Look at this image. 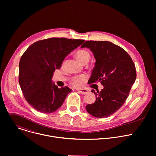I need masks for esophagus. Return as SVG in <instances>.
Returning a JSON list of instances; mask_svg holds the SVG:
<instances>
[{"label":"esophagus","instance_id":"1","mask_svg":"<svg viewBox=\"0 0 156 156\" xmlns=\"http://www.w3.org/2000/svg\"><path fill=\"white\" fill-rule=\"evenodd\" d=\"M77 90L81 93V94L83 95H84V94H86L87 92H88V90L87 89H77Z\"/></svg>","mask_w":156,"mask_h":156}]
</instances>
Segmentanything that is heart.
I'll return each mask as SVG.
<instances>
[{"label":"heart","mask_w":156,"mask_h":156,"mask_svg":"<svg viewBox=\"0 0 156 156\" xmlns=\"http://www.w3.org/2000/svg\"><path fill=\"white\" fill-rule=\"evenodd\" d=\"M76 57L77 59L81 62L84 63L85 62H88L90 58V55L89 52L85 49H80L78 50L76 53ZM64 63H63L64 65ZM86 76L85 75H81L78 76H75L70 81V83L72 86L74 87H80L83 83L86 81Z\"/></svg>","instance_id":"heart-1"}]
</instances>
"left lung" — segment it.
Masks as SVG:
<instances>
[{"label": "left lung", "mask_w": 156, "mask_h": 156, "mask_svg": "<svg viewBox=\"0 0 156 156\" xmlns=\"http://www.w3.org/2000/svg\"><path fill=\"white\" fill-rule=\"evenodd\" d=\"M81 48H87L95 59L88 84L100 82L101 91H91L97 97L87 112L95 118H107L116 112L129 96L136 77L135 64L121 47L107 41H86Z\"/></svg>", "instance_id": "8db88e82"}]
</instances>
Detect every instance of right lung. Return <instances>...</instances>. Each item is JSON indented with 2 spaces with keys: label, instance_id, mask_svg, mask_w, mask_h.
<instances>
[{
  "label": "right lung",
  "instance_id": "add662e5",
  "mask_svg": "<svg viewBox=\"0 0 156 156\" xmlns=\"http://www.w3.org/2000/svg\"><path fill=\"white\" fill-rule=\"evenodd\" d=\"M83 40L50 38L32 44L19 64V83L29 104L38 112L51 113L60 108L72 89L52 82L56 69Z\"/></svg>",
  "mask_w": 156,
  "mask_h": 156
}]
</instances>
